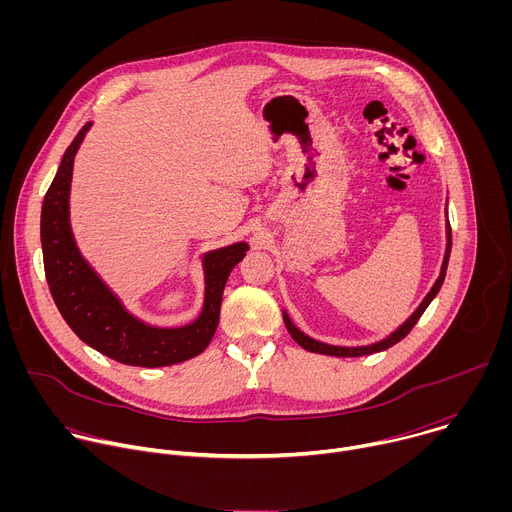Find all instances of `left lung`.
I'll return each instance as SVG.
<instances>
[{
  "instance_id": "8db88e82",
  "label": "left lung",
  "mask_w": 512,
  "mask_h": 512,
  "mask_svg": "<svg viewBox=\"0 0 512 512\" xmlns=\"http://www.w3.org/2000/svg\"><path fill=\"white\" fill-rule=\"evenodd\" d=\"M450 251H452V227H450V221H448V245H446V255H444V263H442V271H440V277H437V281L433 283V287L429 289V294L423 298V302L419 304V308L409 316L407 322H403L393 334H389L385 340L381 342H375L371 346H356V348H348V346H330V344H324V342H318L310 336H306L302 330H298L294 326V322L289 320V316L283 312V322H285V328L287 332L291 334V338H294L302 348L310 350V352H318V354H328V356H364V354H373V352H381V350H387L391 348L393 344H397L399 340H403L411 328L417 324V320L423 316L425 308L431 304V300L437 296V291H440L444 279H446V269H448V261H450Z\"/></svg>"
}]
</instances>
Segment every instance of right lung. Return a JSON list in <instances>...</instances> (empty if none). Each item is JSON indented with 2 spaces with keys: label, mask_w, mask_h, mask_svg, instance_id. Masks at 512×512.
Instances as JSON below:
<instances>
[{
  "label": "right lung",
  "mask_w": 512,
  "mask_h": 512,
  "mask_svg": "<svg viewBox=\"0 0 512 512\" xmlns=\"http://www.w3.org/2000/svg\"><path fill=\"white\" fill-rule=\"evenodd\" d=\"M87 123L66 148L58 172L44 196L40 239L44 271L52 300L83 342L129 367H168L198 356L214 336L221 318L223 289L231 269L245 257L249 245L233 243L202 257L204 306L200 316L182 328H156L131 316L113 291L83 259L70 229L68 198L72 164L89 131Z\"/></svg>",
  "instance_id": "right-lung-1"
}]
</instances>
